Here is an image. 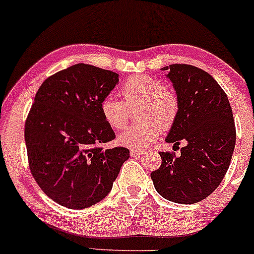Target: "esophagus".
Returning <instances> with one entry per match:
<instances>
[{"instance_id": "1", "label": "esophagus", "mask_w": 254, "mask_h": 254, "mask_svg": "<svg viewBox=\"0 0 254 254\" xmlns=\"http://www.w3.org/2000/svg\"><path fill=\"white\" fill-rule=\"evenodd\" d=\"M144 152H145V150H141V149L130 150V155H132V156H137V155H141L144 154Z\"/></svg>"}]
</instances>
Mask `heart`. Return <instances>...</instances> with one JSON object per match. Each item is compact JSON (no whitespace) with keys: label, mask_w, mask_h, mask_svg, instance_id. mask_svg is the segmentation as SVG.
Wrapping results in <instances>:
<instances>
[{"label":"heart","mask_w":254,"mask_h":254,"mask_svg":"<svg viewBox=\"0 0 254 254\" xmlns=\"http://www.w3.org/2000/svg\"><path fill=\"white\" fill-rule=\"evenodd\" d=\"M124 100L106 95L100 103V113L106 124L121 129L127 124L129 109L140 105L139 124L127 127L119 135V143L129 149H143L159 138L161 129L173 126L179 113L177 94L166 88L160 80L148 75H135L121 87Z\"/></svg>","instance_id":"obj_1"}]
</instances>
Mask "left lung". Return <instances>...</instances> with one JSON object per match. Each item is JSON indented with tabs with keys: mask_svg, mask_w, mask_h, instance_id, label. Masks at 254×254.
Here are the masks:
<instances>
[{
	"mask_svg": "<svg viewBox=\"0 0 254 254\" xmlns=\"http://www.w3.org/2000/svg\"><path fill=\"white\" fill-rule=\"evenodd\" d=\"M173 83L179 113L166 141H184L181 156L160 152L151 172L156 191L166 200L190 204L211 195L224 178L236 143L233 110L225 92L202 69L187 64L162 67Z\"/></svg>",
	"mask_w": 254,
	"mask_h": 254,
	"instance_id": "left-lung-1",
	"label": "left lung"
}]
</instances>
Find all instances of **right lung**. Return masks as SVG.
<instances>
[{
    "label": "right lung",
    "instance_id": "obj_1",
    "mask_svg": "<svg viewBox=\"0 0 254 254\" xmlns=\"http://www.w3.org/2000/svg\"><path fill=\"white\" fill-rule=\"evenodd\" d=\"M119 83V73L93 65H72L45 81L25 122L30 171L54 202L83 209L111 191L126 148L103 149L115 138L100 103Z\"/></svg>",
    "mask_w": 254,
    "mask_h": 254
}]
</instances>
